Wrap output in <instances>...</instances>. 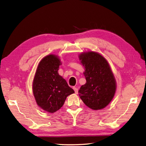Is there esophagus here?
Wrapping results in <instances>:
<instances>
[{"mask_svg": "<svg viewBox=\"0 0 146 146\" xmlns=\"http://www.w3.org/2000/svg\"><path fill=\"white\" fill-rule=\"evenodd\" d=\"M73 90H74V92H75V94H78V88H76V87H73Z\"/></svg>", "mask_w": 146, "mask_h": 146, "instance_id": "esophagus-1", "label": "esophagus"}]
</instances>
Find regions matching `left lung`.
Returning a JSON list of instances; mask_svg holds the SVG:
<instances>
[{"mask_svg": "<svg viewBox=\"0 0 146 146\" xmlns=\"http://www.w3.org/2000/svg\"><path fill=\"white\" fill-rule=\"evenodd\" d=\"M84 66L86 83L79 90V95L85 105L93 110H100L109 105L116 90V81L105 57L94 51L79 56Z\"/></svg>", "mask_w": 146, "mask_h": 146, "instance_id": "obj_1", "label": "left lung"}]
</instances>
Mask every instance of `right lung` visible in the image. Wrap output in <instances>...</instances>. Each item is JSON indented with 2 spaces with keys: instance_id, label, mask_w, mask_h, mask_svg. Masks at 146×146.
<instances>
[{
  "instance_id": "add662e5",
  "label": "right lung",
  "mask_w": 146,
  "mask_h": 146,
  "mask_svg": "<svg viewBox=\"0 0 146 146\" xmlns=\"http://www.w3.org/2000/svg\"><path fill=\"white\" fill-rule=\"evenodd\" d=\"M59 57L48 55L39 62L32 84V90L38 106L53 113L60 109L68 95L74 93L58 73L61 65Z\"/></svg>"
}]
</instances>
